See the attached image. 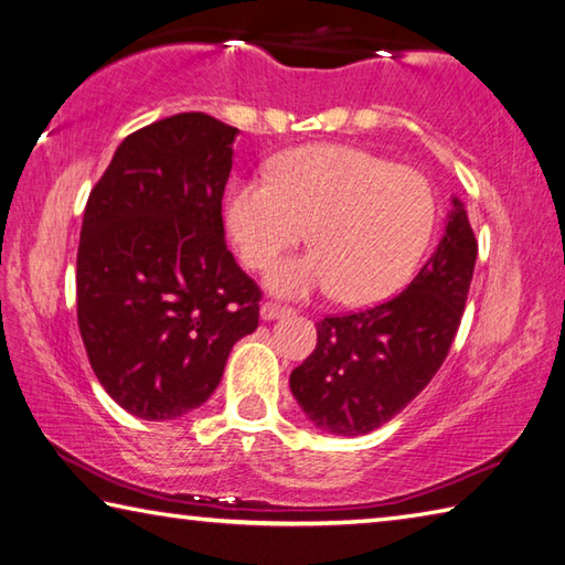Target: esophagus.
I'll list each match as a JSON object with an SVG mask.
<instances>
[{"instance_id":"1","label":"esophagus","mask_w":565,"mask_h":565,"mask_svg":"<svg viewBox=\"0 0 565 565\" xmlns=\"http://www.w3.org/2000/svg\"><path fill=\"white\" fill-rule=\"evenodd\" d=\"M290 315V309L278 305V302H263L260 305V319L263 321H275V319H282Z\"/></svg>"}]
</instances>
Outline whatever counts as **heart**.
I'll return each instance as SVG.
<instances>
[{"instance_id": "1", "label": "heart", "mask_w": 565, "mask_h": 565, "mask_svg": "<svg viewBox=\"0 0 565 565\" xmlns=\"http://www.w3.org/2000/svg\"><path fill=\"white\" fill-rule=\"evenodd\" d=\"M434 224L427 178L339 143L297 148L273 178L238 180L226 198L228 234L250 268H266L307 234L312 250L266 273L268 290L292 299L337 292L353 307L383 302L409 280Z\"/></svg>"}]
</instances>
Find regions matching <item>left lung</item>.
Returning a JSON list of instances; mask_svg holds the SVG:
<instances>
[{
	"mask_svg": "<svg viewBox=\"0 0 565 565\" xmlns=\"http://www.w3.org/2000/svg\"><path fill=\"white\" fill-rule=\"evenodd\" d=\"M478 241L451 198L444 236L405 290L387 302L317 324V349L290 375L307 419L333 436L383 427L439 371L463 317Z\"/></svg>",
	"mask_w": 565,
	"mask_h": 565,
	"instance_id": "obj_1",
	"label": "left lung"
}]
</instances>
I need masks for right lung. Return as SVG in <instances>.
Returning a JSON list of instances; mask_svg holds the SVG:
<instances>
[{
    "label": "right lung",
    "instance_id": "add662e5",
    "mask_svg": "<svg viewBox=\"0 0 565 565\" xmlns=\"http://www.w3.org/2000/svg\"><path fill=\"white\" fill-rule=\"evenodd\" d=\"M238 129L185 111L126 136L89 192L77 324L102 387L134 417L178 419L258 329L260 290L224 241Z\"/></svg>",
    "mask_w": 565,
    "mask_h": 565
}]
</instances>
